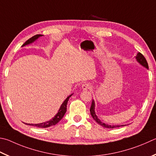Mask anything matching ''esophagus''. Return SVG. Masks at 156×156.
Listing matches in <instances>:
<instances>
[{"label":"esophagus","instance_id":"esophagus-1","mask_svg":"<svg viewBox=\"0 0 156 156\" xmlns=\"http://www.w3.org/2000/svg\"><path fill=\"white\" fill-rule=\"evenodd\" d=\"M91 85L89 83H84L82 85V89L83 90H88V89H91Z\"/></svg>","mask_w":156,"mask_h":156}]
</instances>
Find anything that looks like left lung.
<instances>
[{
  "label": "left lung",
  "instance_id": "8db88e82",
  "mask_svg": "<svg viewBox=\"0 0 156 156\" xmlns=\"http://www.w3.org/2000/svg\"><path fill=\"white\" fill-rule=\"evenodd\" d=\"M136 61L141 65V66L145 67V68H147V69H149L148 63H147L146 58H145V56H144L140 52H138L136 56ZM90 115H91L92 117L93 118V119H94L98 124H100V126H103L104 127H106V128H115V127H119L121 126H126V125L111 126V125H108V124H106V123H104L103 122H101V121L100 119H99L98 117H97V115H95V101H94V100L92 101L91 106H90Z\"/></svg>",
  "mask_w": 156,
  "mask_h": 156
}]
</instances>
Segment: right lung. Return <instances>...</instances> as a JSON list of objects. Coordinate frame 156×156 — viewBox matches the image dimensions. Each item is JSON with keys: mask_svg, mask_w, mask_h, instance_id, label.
<instances>
[{"mask_svg": "<svg viewBox=\"0 0 156 156\" xmlns=\"http://www.w3.org/2000/svg\"><path fill=\"white\" fill-rule=\"evenodd\" d=\"M41 36H43V35H34L29 39H28V40L25 42V43L22 45V46L23 47V46H27V45H28V44L33 43V42L36 41L37 39L39 37H41ZM72 95V94L68 96V97L66 99V100L63 101V103L62 104V105L61 106L60 108H59L58 112L56 113V115L51 120L48 121H46V122L41 123H37V124H32V123L31 124L30 123H25V124H27V125H29V126H35L36 127H39V128H46V127H48L56 125V123H58L59 121L62 119V118L63 117V116L65 115V114H66V112L67 111V102H68L69 98Z\"/></svg>", "mask_w": 156, "mask_h": 156, "instance_id": "add662e5", "label": "right lung"}]
</instances>
